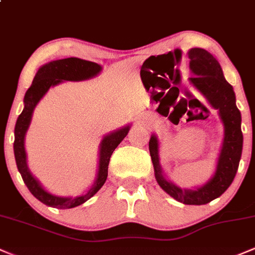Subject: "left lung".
I'll return each mask as SVG.
<instances>
[{"instance_id": "left-lung-1", "label": "left lung", "mask_w": 255, "mask_h": 255, "mask_svg": "<svg viewBox=\"0 0 255 255\" xmlns=\"http://www.w3.org/2000/svg\"><path fill=\"white\" fill-rule=\"evenodd\" d=\"M189 68L193 75L191 83L203 93L215 109L224 125V140L219 154L217 169L211 180L198 189H181L163 176L158 158V140L154 135L148 142L154 176L162 189L175 200L186 205H204L221 197L229 188L239 169L241 159L244 135L241 130V113L235 103L233 86L225 80L221 64L209 51L200 48L188 51Z\"/></svg>"}]
</instances>
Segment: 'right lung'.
Instances as JSON below:
<instances>
[{"mask_svg": "<svg viewBox=\"0 0 255 255\" xmlns=\"http://www.w3.org/2000/svg\"><path fill=\"white\" fill-rule=\"evenodd\" d=\"M101 71L102 67L99 64L90 62V61L80 60V58L77 57L52 61V62L44 64L43 67L38 69L30 89L26 91L24 98L25 108L19 115V118H17L15 129H14V135H15V139H14V154H15L17 170L21 174L22 180L27 186L28 191L33 194V197H36L38 200L48 205V206L56 207V209H72V207L79 206V205L89 200L90 198H92L107 181L108 165H109L110 157L114 150L118 147L120 142L125 139L128 131H129V126H127L122 129H119L109 134V135L104 136L101 144V151H99V169L97 180H96L92 188L86 194L80 195V197L60 198L50 194L40 186V183L32 176L30 170H28L27 164H26L24 140L26 131H27L28 126H30L32 113H33L38 102L42 99L43 96L48 92V90L51 86L62 83L63 80H85V79L95 77Z\"/></svg>", "mask_w": 255, "mask_h": 255, "instance_id": "obj_1", "label": "right lung"}]
</instances>
